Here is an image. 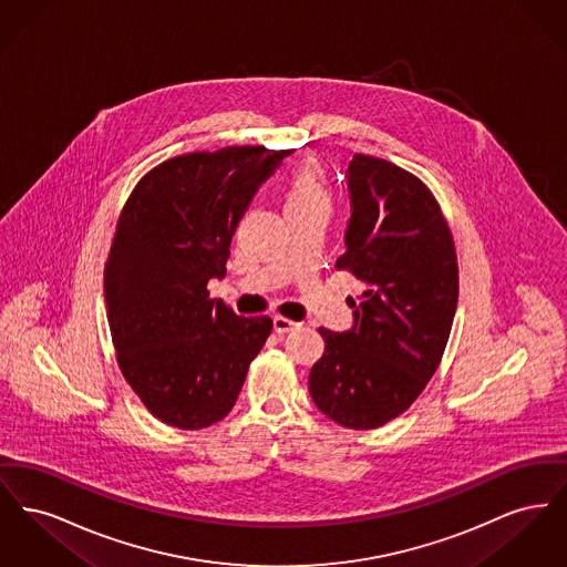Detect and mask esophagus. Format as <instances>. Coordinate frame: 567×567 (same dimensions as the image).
<instances>
[{
    "label": "esophagus",
    "instance_id": "obj_1",
    "mask_svg": "<svg viewBox=\"0 0 567 567\" xmlns=\"http://www.w3.org/2000/svg\"><path fill=\"white\" fill-rule=\"evenodd\" d=\"M296 327H299V323L291 321V319L274 317V329H276V333H287V331H291V329H296Z\"/></svg>",
    "mask_w": 567,
    "mask_h": 567
}]
</instances>
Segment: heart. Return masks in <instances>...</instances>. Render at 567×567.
Masks as SVG:
<instances>
[{"label":"heart","mask_w":567,"mask_h":567,"mask_svg":"<svg viewBox=\"0 0 567 567\" xmlns=\"http://www.w3.org/2000/svg\"><path fill=\"white\" fill-rule=\"evenodd\" d=\"M282 199L287 215L308 208H329V190L319 163L306 162L297 165L285 183Z\"/></svg>","instance_id":"1"}]
</instances>
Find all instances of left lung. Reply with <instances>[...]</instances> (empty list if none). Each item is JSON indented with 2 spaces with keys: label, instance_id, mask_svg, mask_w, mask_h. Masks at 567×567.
<instances>
[{
  "label": "left lung",
  "instance_id": "obj_1",
  "mask_svg": "<svg viewBox=\"0 0 567 567\" xmlns=\"http://www.w3.org/2000/svg\"><path fill=\"white\" fill-rule=\"evenodd\" d=\"M351 220L336 270L361 282L354 324L321 327L323 357L308 389L317 408L349 430H377L423 393L446 349L458 297L451 227L427 185L395 163L354 155Z\"/></svg>",
  "mask_w": 567,
  "mask_h": 567
}]
</instances>
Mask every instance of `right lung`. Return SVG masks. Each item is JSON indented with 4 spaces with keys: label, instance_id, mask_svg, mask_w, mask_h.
<instances>
[{
    "label": "right lung",
    "instance_id": "add662e5",
    "mask_svg": "<svg viewBox=\"0 0 567 567\" xmlns=\"http://www.w3.org/2000/svg\"><path fill=\"white\" fill-rule=\"evenodd\" d=\"M293 148L225 146L146 172L127 197L104 268L116 363L165 425L204 430L236 404L270 317L210 299L231 236L259 185Z\"/></svg>",
    "mask_w": 567,
    "mask_h": 567
}]
</instances>
